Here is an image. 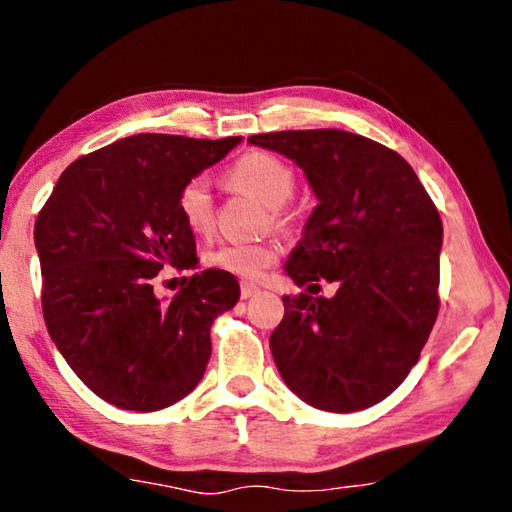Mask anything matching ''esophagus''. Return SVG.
I'll return each mask as SVG.
<instances>
[{
    "instance_id": "esophagus-1",
    "label": "esophagus",
    "mask_w": 512,
    "mask_h": 512,
    "mask_svg": "<svg viewBox=\"0 0 512 512\" xmlns=\"http://www.w3.org/2000/svg\"><path fill=\"white\" fill-rule=\"evenodd\" d=\"M255 293H259V287H255V284H250V282H241V298L248 300V298H253Z\"/></svg>"
}]
</instances>
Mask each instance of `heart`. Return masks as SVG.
I'll return each mask as SVG.
<instances>
[{
    "label": "heart",
    "mask_w": 512,
    "mask_h": 512,
    "mask_svg": "<svg viewBox=\"0 0 512 512\" xmlns=\"http://www.w3.org/2000/svg\"><path fill=\"white\" fill-rule=\"evenodd\" d=\"M225 178L230 185L255 196L259 203L271 210H280L282 205H287L296 189V176L289 164L262 151L241 155L225 173ZM178 210L189 230L198 235L212 228L214 203L207 178L196 176L187 180L178 194ZM277 257H280V248L268 241L266 244H221L205 255V264L219 268L223 273L237 275L241 280H257L268 266L277 262Z\"/></svg>",
    "instance_id": "1"
}]
</instances>
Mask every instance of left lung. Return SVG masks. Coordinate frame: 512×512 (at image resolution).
<instances>
[{
  "label": "left lung",
  "instance_id": "1",
  "mask_svg": "<svg viewBox=\"0 0 512 512\" xmlns=\"http://www.w3.org/2000/svg\"><path fill=\"white\" fill-rule=\"evenodd\" d=\"M248 142L296 162L318 201L284 271L298 287L339 284L334 298H282L277 372L314 409H368L406 379L436 323V205L411 164L368 137L318 128Z\"/></svg>",
  "mask_w": 512,
  "mask_h": 512
}]
</instances>
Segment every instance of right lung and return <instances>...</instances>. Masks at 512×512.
Instances as JSON below:
<instances>
[{"mask_svg": "<svg viewBox=\"0 0 512 512\" xmlns=\"http://www.w3.org/2000/svg\"><path fill=\"white\" fill-rule=\"evenodd\" d=\"M239 142L124 137L69 164L38 214L47 332L76 377L119 409L160 411L192 393L212 323L239 302L235 275L219 268L171 300L153 291L164 268L198 264L180 189Z\"/></svg>", "mask_w": 512, "mask_h": 512, "instance_id": "right-lung-1", "label": "right lung"}]
</instances>
